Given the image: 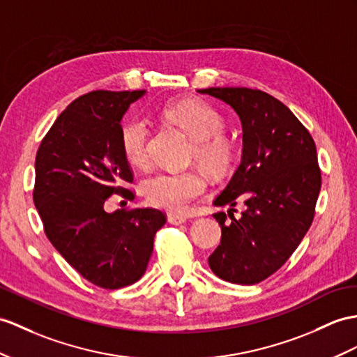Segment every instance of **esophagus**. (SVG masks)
<instances>
[{"label": "esophagus", "instance_id": "34e87169", "mask_svg": "<svg viewBox=\"0 0 357 357\" xmlns=\"http://www.w3.org/2000/svg\"><path fill=\"white\" fill-rule=\"evenodd\" d=\"M168 222L176 224V225L183 224V222H186V216L185 215H177V213H169L168 215Z\"/></svg>", "mask_w": 357, "mask_h": 357}]
</instances>
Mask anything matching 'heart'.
I'll use <instances>...</instances> for the list:
<instances>
[{
	"mask_svg": "<svg viewBox=\"0 0 357 357\" xmlns=\"http://www.w3.org/2000/svg\"><path fill=\"white\" fill-rule=\"evenodd\" d=\"M162 115L192 139V158L204 171L212 176H222L231 168L236 146L222 133L224 118L213 106L202 100L188 98L165 106ZM149 136V124L142 118H130L121 130L124 155L135 167H142L146 162ZM204 189V177L197 171L159 172L142 185L150 204L169 212L185 211Z\"/></svg>",
	"mask_w": 357,
	"mask_h": 357,
	"instance_id": "heart-1",
	"label": "heart"
}]
</instances>
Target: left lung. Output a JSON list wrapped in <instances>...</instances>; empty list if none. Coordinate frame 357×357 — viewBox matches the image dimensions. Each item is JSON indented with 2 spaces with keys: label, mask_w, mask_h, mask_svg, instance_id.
<instances>
[{
  "label": "left lung",
  "mask_w": 357,
  "mask_h": 357,
  "mask_svg": "<svg viewBox=\"0 0 357 357\" xmlns=\"http://www.w3.org/2000/svg\"><path fill=\"white\" fill-rule=\"evenodd\" d=\"M238 113L242 124V159L229 185L215 198L227 215L213 213L221 244L208 257L220 279L256 284L274 274L314 221L321 189L317 146L310 133L282 101L248 88L198 89ZM238 201L246 211L236 220Z\"/></svg>",
  "instance_id": "8db88e82"
}]
</instances>
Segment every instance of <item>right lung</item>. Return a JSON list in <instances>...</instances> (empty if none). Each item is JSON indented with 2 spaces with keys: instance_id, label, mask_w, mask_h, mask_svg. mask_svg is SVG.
Segmentation results:
<instances>
[{
  "instance_id": "1",
  "label": "right lung",
  "mask_w": 357,
  "mask_h": 357,
  "mask_svg": "<svg viewBox=\"0 0 357 357\" xmlns=\"http://www.w3.org/2000/svg\"><path fill=\"white\" fill-rule=\"evenodd\" d=\"M145 91H93L73 101L36 154L33 199L53 247L86 280L104 289L133 284L167 222L158 208L104 211L113 194L133 197L123 183L133 174L121 144V121Z\"/></svg>"
}]
</instances>
